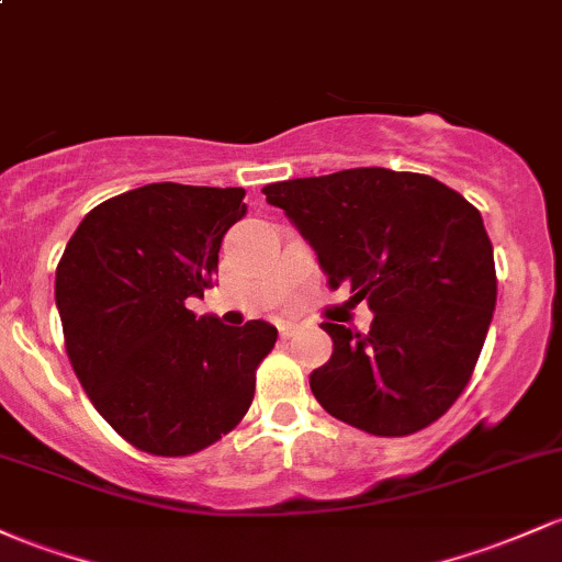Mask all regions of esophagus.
<instances>
[{"mask_svg": "<svg viewBox=\"0 0 562 562\" xmlns=\"http://www.w3.org/2000/svg\"><path fill=\"white\" fill-rule=\"evenodd\" d=\"M295 333V325H280V336L282 338H291Z\"/></svg>", "mask_w": 562, "mask_h": 562, "instance_id": "obj_1", "label": "esophagus"}]
</instances>
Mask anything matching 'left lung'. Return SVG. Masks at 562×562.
Masks as SVG:
<instances>
[{
    "label": "left lung",
    "mask_w": 562,
    "mask_h": 562,
    "mask_svg": "<svg viewBox=\"0 0 562 562\" xmlns=\"http://www.w3.org/2000/svg\"><path fill=\"white\" fill-rule=\"evenodd\" d=\"M261 191L317 250L328 288L349 285L373 310L368 333L323 323L333 355L310 379L317 403L379 437L435 424L470 384L496 306L477 207L437 178L386 168Z\"/></svg>",
    "instance_id": "8db88e82"
}]
</instances>
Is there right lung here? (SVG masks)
<instances>
[{
	"mask_svg": "<svg viewBox=\"0 0 562 562\" xmlns=\"http://www.w3.org/2000/svg\"><path fill=\"white\" fill-rule=\"evenodd\" d=\"M245 189L149 183L101 202L55 269V304L79 384L133 448L191 456L243 422L277 328L196 317Z\"/></svg>",
	"mask_w": 562,
	"mask_h": 562,
	"instance_id": "add662e5",
	"label": "right lung"
}]
</instances>
